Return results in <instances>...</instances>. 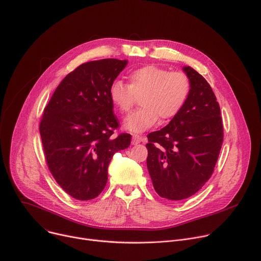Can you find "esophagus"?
<instances>
[{"instance_id": "1", "label": "esophagus", "mask_w": 261, "mask_h": 261, "mask_svg": "<svg viewBox=\"0 0 261 261\" xmlns=\"http://www.w3.org/2000/svg\"><path fill=\"white\" fill-rule=\"evenodd\" d=\"M141 141H142V137H141L140 135H138V134H133V136H132V144H133V145L138 144V143H140Z\"/></svg>"}]
</instances>
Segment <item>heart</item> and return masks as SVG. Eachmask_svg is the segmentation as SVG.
<instances>
[{
  "instance_id": "obj_1",
  "label": "heart",
  "mask_w": 261,
  "mask_h": 261,
  "mask_svg": "<svg viewBox=\"0 0 261 261\" xmlns=\"http://www.w3.org/2000/svg\"><path fill=\"white\" fill-rule=\"evenodd\" d=\"M128 85L115 82L109 97L121 114H128L139 98V109L125 121L124 127L132 132H143L156 125L158 119L166 122L174 118L187 101L191 83L184 72L147 65L128 74Z\"/></svg>"
}]
</instances>
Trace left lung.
I'll return each mask as SVG.
<instances>
[{
  "label": "left lung",
  "instance_id": "8db88e82",
  "mask_svg": "<svg viewBox=\"0 0 261 261\" xmlns=\"http://www.w3.org/2000/svg\"><path fill=\"white\" fill-rule=\"evenodd\" d=\"M191 83L189 97L167 126L147 134L146 165L159 196L181 200L210 179L222 143L223 124L217 98L205 79L184 67Z\"/></svg>",
  "mask_w": 261,
  "mask_h": 261
}]
</instances>
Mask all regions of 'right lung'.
Listing matches in <instances>:
<instances>
[{"mask_svg": "<svg viewBox=\"0 0 261 261\" xmlns=\"http://www.w3.org/2000/svg\"><path fill=\"white\" fill-rule=\"evenodd\" d=\"M127 63L104 59L82 64L61 82L44 108L39 131L48 169L75 199L96 198L106 186L111 158L130 145V134L114 136L119 121L109 97Z\"/></svg>", "mask_w": 261, "mask_h": 261, "instance_id": "1", "label": "right lung"}]
</instances>
